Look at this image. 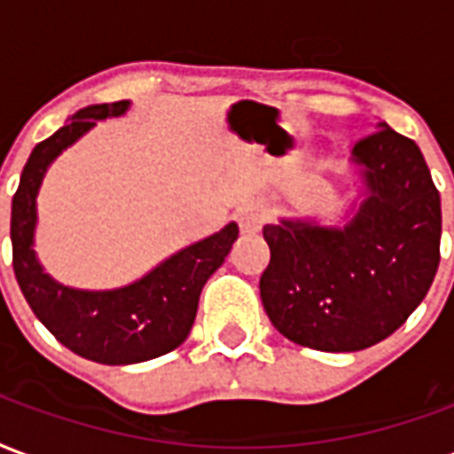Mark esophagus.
<instances>
[{"label": "esophagus", "mask_w": 454, "mask_h": 454, "mask_svg": "<svg viewBox=\"0 0 454 454\" xmlns=\"http://www.w3.org/2000/svg\"><path fill=\"white\" fill-rule=\"evenodd\" d=\"M264 209L260 204H245L238 209V223H240V231L243 233H257L264 223Z\"/></svg>", "instance_id": "obj_1"}]
</instances>
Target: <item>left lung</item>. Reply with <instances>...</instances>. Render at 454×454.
<instances>
[{
	"label": "left lung",
	"instance_id": "1",
	"mask_svg": "<svg viewBox=\"0 0 454 454\" xmlns=\"http://www.w3.org/2000/svg\"><path fill=\"white\" fill-rule=\"evenodd\" d=\"M365 200L344 226L281 218L262 228L260 278L271 325L317 351H361L424 301L441 262V194L424 153L385 122L354 146Z\"/></svg>",
	"mask_w": 454,
	"mask_h": 454
}]
</instances>
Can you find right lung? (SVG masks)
Masks as SVG:
<instances>
[{"label":"right lung","instance_id":"add662e5","mask_svg":"<svg viewBox=\"0 0 454 454\" xmlns=\"http://www.w3.org/2000/svg\"><path fill=\"white\" fill-rule=\"evenodd\" d=\"M127 107L129 100H117L79 110L33 149L12 201L13 274L30 310L59 344L106 365L142 364L180 347L192 330L201 288L238 240V226L228 223L160 262L139 281L113 291L69 288L43 271L33 236L38 221L35 197L50 163L98 120L124 115Z\"/></svg>","mask_w":454,"mask_h":454}]
</instances>
